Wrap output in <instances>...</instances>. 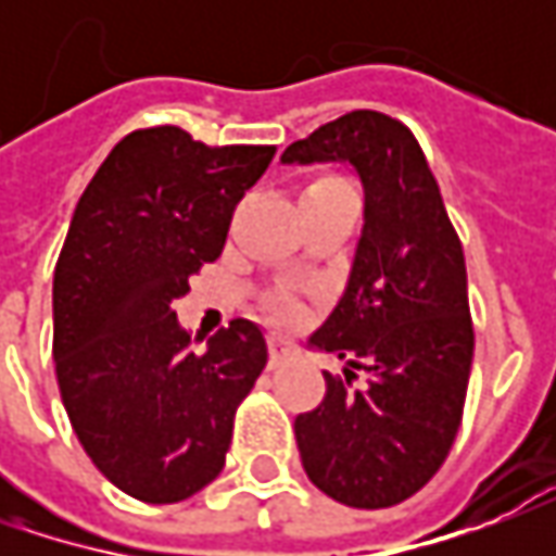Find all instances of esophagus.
Listing matches in <instances>:
<instances>
[{
  "instance_id": "34e87169",
  "label": "esophagus",
  "mask_w": 556,
  "mask_h": 556,
  "mask_svg": "<svg viewBox=\"0 0 556 556\" xmlns=\"http://www.w3.org/2000/svg\"><path fill=\"white\" fill-rule=\"evenodd\" d=\"M268 355H271V365H278V362H285L293 355V343H290L288 337H281V333H271L268 337Z\"/></svg>"
}]
</instances>
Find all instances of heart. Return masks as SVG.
Instances as JSON below:
<instances>
[{"label":"heart","mask_w":556,"mask_h":556,"mask_svg":"<svg viewBox=\"0 0 556 556\" xmlns=\"http://www.w3.org/2000/svg\"><path fill=\"white\" fill-rule=\"evenodd\" d=\"M325 182H337V179H321V182H315V185H325ZM315 185H309V188H315ZM281 315H285V318H296V309H288V306H285Z\"/></svg>","instance_id":"heart-1"}]
</instances>
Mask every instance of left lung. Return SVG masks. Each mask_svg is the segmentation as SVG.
<instances>
[{
  "label": "left lung",
  "instance_id": "obj_1",
  "mask_svg": "<svg viewBox=\"0 0 556 556\" xmlns=\"http://www.w3.org/2000/svg\"><path fill=\"white\" fill-rule=\"evenodd\" d=\"M281 163H346L365 225L343 296L309 337L343 358L325 399L293 420L303 470L350 507H393L424 489L458 437L473 365L467 268L439 185L408 126L353 111L318 126ZM355 370L366 374L352 387Z\"/></svg>",
  "mask_w": 556,
  "mask_h": 556
}]
</instances>
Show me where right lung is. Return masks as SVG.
I'll return each instance as SVG.
<instances>
[{
    "label": "right lung",
    "instance_id": "add662e5",
    "mask_svg": "<svg viewBox=\"0 0 556 556\" xmlns=\"http://www.w3.org/2000/svg\"><path fill=\"white\" fill-rule=\"evenodd\" d=\"M271 157V144L139 129L76 203L52 288L58 390L86 455L139 502H185L219 477L235 412L266 368L260 325L235 318L194 353L173 300L219 260Z\"/></svg>",
    "mask_w": 556,
    "mask_h": 556
}]
</instances>
